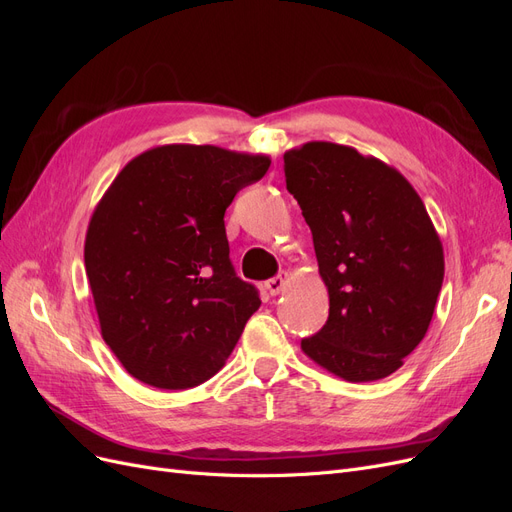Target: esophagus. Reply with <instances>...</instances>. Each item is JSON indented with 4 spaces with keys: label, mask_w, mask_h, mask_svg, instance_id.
I'll return each instance as SVG.
<instances>
[{
    "label": "esophagus",
    "mask_w": 512,
    "mask_h": 512,
    "mask_svg": "<svg viewBox=\"0 0 512 512\" xmlns=\"http://www.w3.org/2000/svg\"><path fill=\"white\" fill-rule=\"evenodd\" d=\"M286 280H288V275L280 273V275H275V277H271V280L265 282V288H267V292L271 294V297H275V294L282 292V288L286 286Z\"/></svg>",
    "instance_id": "obj_1"
}]
</instances>
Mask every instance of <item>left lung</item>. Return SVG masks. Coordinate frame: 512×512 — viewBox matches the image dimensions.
Returning a JSON list of instances; mask_svg holds the SVG:
<instances>
[{
  "mask_svg": "<svg viewBox=\"0 0 512 512\" xmlns=\"http://www.w3.org/2000/svg\"><path fill=\"white\" fill-rule=\"evenodd\" d=\"M284 173L329 288V318L303 352L348 382L391 376L425 337L444 280L421 196L395 168L335 143L286 151Z\"/></svg>",
  "mask_w": 512,
  "mask_h": 512,
  "instance_id": "1",
  "label": "left lung"
}]
</instances>
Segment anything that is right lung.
I'll return each mask as SVG.
<instances>
[{
	"mask_svg": "<svg viewBox=\"0 0 512 512\" xmlns=\"http://www.w3.org/2000/svg\"><path fill=\"white\" fill-rule=\"evenodd\" d=\"M271 160L213 145H164L134 158L96 207L85 271L104 342L156 389L218 374L260 307L230 262L224 213Z\"/></svg>",
	"mask_w": 512,
	"mask_h": 512,
	"instance_id": "obj_1",
	"label": "right lung"
}]
</instances>
